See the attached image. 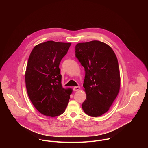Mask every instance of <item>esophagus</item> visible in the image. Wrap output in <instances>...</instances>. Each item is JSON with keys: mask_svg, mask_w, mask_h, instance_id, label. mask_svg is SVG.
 <instances>
[{"mask_svg": "<svg viewBox=\"0 0 148 148\" xmlns=\"http://www.w3.org/2000/svg\"><path fill=\"white\" fill-rule=\"evenodd\" d=\"M79 88H80V87H79V86H78V87H74L73 88V90L75 91H78V90H79Z\"/></svg>", "mask_w": 148, "mask_h": 148, "instance_id": "obj_1", "label": "esophagus"}]
</instances>
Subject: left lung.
Listing matches in <instances>:
<instances>
[{
    "label": "left lung",
    "instance_id": "1",
    "mask_svg": "<svg viewBox=\"0 0 148 148\" xmlns=\"http://www.w3.org/2000/svg\"><path fill=\"white\" fill-rule=\"evenodd\" d=\"M75 56L85 69L83 87L87 98L82 108L90 116L107 112L120 88V74L116 56L107 44L99 41L75 46Z\"/></svg>",
    "mask_w": 148,
    "mask_h": 148
}]
</instances>
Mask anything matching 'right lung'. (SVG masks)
I'll use <instances>...</instances> for the list:
<instances>
[{
    "instance_id": "add662e5",
    "label": "right lung",
    "mask_w": 148,
    "mask_h": 148,
    "mask_svg": "<svg viewBox=\"0 0 148 148\" xmlns=\"http://www.w3.org/2000/svg\"><path fill=\"white\" fill-rule=\"evenodd\" d=\"M71 43L48 41L36 46L29 57L25 81L29 97L41 114L54 117L64 113L71 89L61 86L59 68Z\"/></svg>"
}]
</instances>
